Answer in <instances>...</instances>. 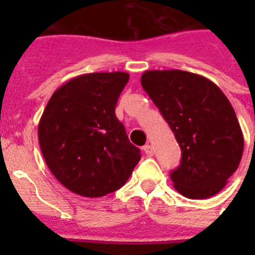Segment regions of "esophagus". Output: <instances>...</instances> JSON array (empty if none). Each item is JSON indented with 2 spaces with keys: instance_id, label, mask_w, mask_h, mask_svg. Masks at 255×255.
<instances>
[{
  "instance_id": "34e87169",
  "label": "esophagus",
  "mask_w": 255,
  "mask_h": 255,
  "mask_svg": "<svg viewBox=\"0 0 255 255\" xmlns=\"http://www.w3.org/2000/svg\"><path fill=\"white\" fill-rule=\"evenodd\" d=\"M143 151L145 152V153H147L148 156L153 155V149H152V147H151V145H149V144H147V145H144Z\"/></svg>"
}]
</instances>
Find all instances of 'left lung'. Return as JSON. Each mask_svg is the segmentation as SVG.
I'll return each instance as SVG.
<instances>
[{
    "mask_svg": "<svg viewBox=\"0 0 255 255\" xmlns=\"http://www.w3.org/2000/svg\"><path fill=\"white\" fill-rule=\"evenodd\" d=\"M141 86L181 148V163L170 173L174 189L192 200L217 194L244 153V135L229 99L208 78L182 70L145 71Z\"/></svg>",
    "mask_w": 255,
    "mask_h": 255,
    "instance_id": "obj_1",
    "label": "left lung"
}]
</instances>
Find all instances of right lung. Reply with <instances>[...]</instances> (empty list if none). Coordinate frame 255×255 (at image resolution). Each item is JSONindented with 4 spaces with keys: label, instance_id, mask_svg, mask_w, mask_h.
I'll return each instance as SVG.
<instances>
[{
    "label": "right lung",
    "instance_id": "obj_1",
    "mask_svg": "<svg viewBox=\"0 0 255 255\" xmlns=\"http://www.w3.org/2000/svg\"><path fill=\"white\" fill-rule=\"evenodd\" d=\"M129 74L79 75L55 90L38 124L42 155L51 173L73 193L102 197L127 182L140 149L115 115Z\"/></svg>",
    "mask_w": 255,
    "mask_h": 255
}]
</instances>
